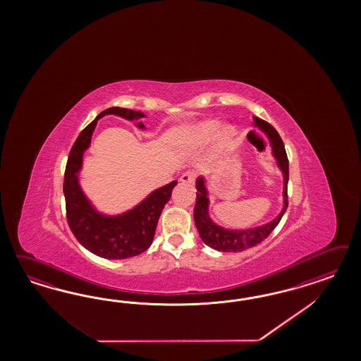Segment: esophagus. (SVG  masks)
<instances>
[{
	"instance_id": "1",
	"label": "esophagus",
	"mask_w": 361,
	"mask_h": 361,
	"mask_svg": "<svg viewBox=\"0 0 361 361\" xmlns=\"http://www.w3.org/2000/svg\"><path fill=\"white\" fill-rule=\"evenodd\" d=\"M180 181L181 183H184V184H190V185H193L195 184V181H196V176L193 175L192 172H186L184 175L180 177Z\"/></svg>"
}]
</instances>
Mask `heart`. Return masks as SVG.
Here are the masks:
<instances>
[{
    "label": "heart",
    "mask_w": 361,
    "mask_h": 361,
    "mask_svg": "<svg viewBox=\"0 0 361 361\" xmlns=\"http://www.w3.org/2000/svg\"><path fill=\"white\" fill-rule=\"evenodd\" d=\"M219 129V123L217 121H200L184 133L181 142L188 149H200L205 147L208 142H212V139L216 136ZM219 133V135H217V140L214 145L216 156H221L228 152L235 137V130L231 126L221 127Z\"/></svg>",
    "instance_id": "heart-1"
}]
</instances>
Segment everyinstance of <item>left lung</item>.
I'll list each match as a JSON object with an SVG mask.
<instances>
[{
  "mask_svg": "<svg viewBox=\"0 0 361 361\" xmlns=\"http://www.w3.org/2000/svg\"><path fill=\"white\" fill-rule=\"evenodd\" d=\"M254 127H258L267 136L271 147V152L276 160V165L283 175V208L273 221L261 226L243 230L226 229L224 226H219V224H216L213 219H210V214H209L210 200H209L207 178L204 176H200L196 180V205L193 210V217L202 242L208 245L209 247L219 252H240L258 245L264 238H267L269 234L275 229V226L283 217L284 212L288 205V201H287L288 160H287L283 142L279 133L275 131L273 126H270L267 121L254 116Z\"/></svg>",
  "mask_w": 361,
  "mask_h": 361,
  "instance_id": "1",
  "label": "left lung"
}]
</instances>
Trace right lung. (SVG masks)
Returning a JSON list of instances; mask_svg holds the SVG:
<instances>
[{
	"label": "right lung",
	"mask_w": 361,
	"mask_h": 361,
	"mask_svg": "<svg viewBox=\"0 0 361 361\" xmlns=\"http://www.w3.org/2000/svg\"><path fill=\"white\" fill-rule=\"evenodd\" d=\"M106 115H116L135 123L137 128L145 130L142 121L145 115L140 111L111 107L100 112L95 121H91L79 133L66 164L63 193L68 226L88 252L106 259H126L145 252L152 243L157 221L165 204L172 196L177 181L154 189L136 207L127 212L109 216L100 213L85 195L79 173L83 165V154L90 148L91 137L99 119Z\"/></svg>",
	"instance_id": "1"
}]
</instances>
